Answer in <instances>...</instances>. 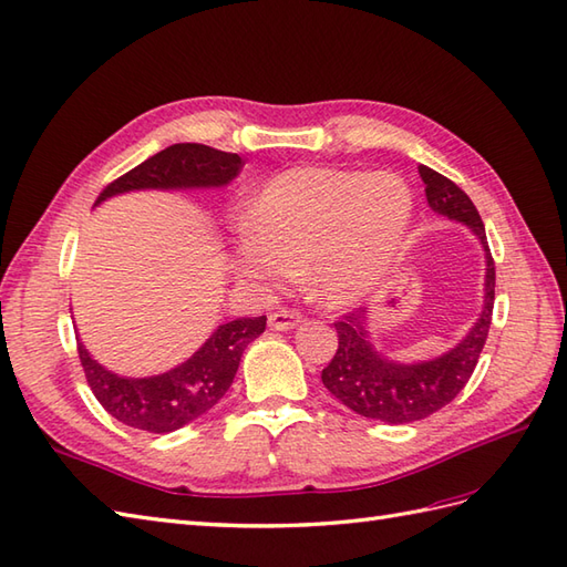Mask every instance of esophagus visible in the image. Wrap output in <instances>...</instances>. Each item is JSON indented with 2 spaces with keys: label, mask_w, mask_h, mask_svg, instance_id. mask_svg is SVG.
Masks as SVG:
<instances>
[{
  "label": "esophagus",
  "mask_w": 567,
  "mask_h": 567,
  "mask_svg": "<svg viewBox=\"0 0 567 567\" xmlns=\"http://www.w3.org/2000/svg\"><path fill=\"white\" fill-rule=\"evenodd\" d=\"M301 321H303L301 311H275V313H270V318H268V326H270L272 330H289V328L299 326Z\"/></svg>",
  "instance_id": "obj_1"
}]
</instances>
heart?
<instances>
[{
    "label": "heart",
    "instance_id": "1",
    "mask_svg": "<svg viewBox=\"0 0 567 567\" xmlns=\"http://www.w3.org/2000/svg\"><path fill=\"white\" fill-rule=\"evenodd\" d=\"M410 220V188L395 174L295 167L246 208L235 270L254 282L285 285L309 266L318 297L352 303L385 282Z\"/></svg>",
    "mask_w": 567,
    "mask_h": 567
}]
</instances>
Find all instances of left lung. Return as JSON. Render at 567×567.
Returning <instances> with one entry per match:
<instances>
[{"mask_svg": "<svg viewBox=\"0 0 567 567\" xmlns=\"http://www.w3.org/2000/svg\"><path fill=\"white\" fill-rule=\"evenodd\" d=\"M426 184V200L431 210L450 220L467 225L486 251V297L484 311L455 350L422 361V364H395L373 350L367 330V311H350L336 321L338 352L323 369V385L344 408L385 424H410L426 419L457 398L467 385L482 354L496 297V266L486 241V229L472 198L462 188L435 169L419 165Z\"/></svg>", "mask_w": 567, "mask_h": 567, "instance_id": "left-lung-1", "label": "left lung"}]
</instances>
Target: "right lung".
I'll return each mask as SVG.
<instances>
[{"label": "right lung", "mask_w": 567, "mask_h": 567, "mask_svg": "<svg viewBox=\"0 0 567 567\" xmlns=\"http://www.w3.org/2000/svg\"><path fill=\"white\" fill-rule=\"evenodd\" d=\"M244 167L237 153L200 143H174L114 179L100 200L136 188L225 186ZM266 330V316L223 323L184 364L151 379H122L97 364L79 342V359L97 402L117 422L148 433H169L215 408L239 369L246 344Z\"/></svg>", "instance_id": "1"}]
</instances>
